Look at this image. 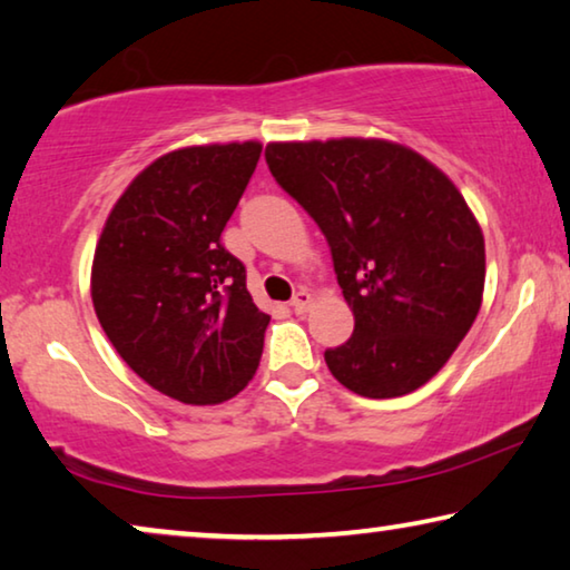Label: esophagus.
Returning <instances> with one entry per match:
<instances>
[{"label":"esophagus","instance_id":"1","mask_svg":"<svg viewBox=\"0 0 570 570\" xmlns=\"http://www.w3.org/2000/svg\"><path fill=\"white\" fill-rule=\"evenodd\" d=\"M311 303H313V297H311V293H308V291H297V293L293 295V301H291L293 311H295L297 315L308 311V308H311Z\"/></svg>","mask_w":570,"mask_h":570}]
</instances>
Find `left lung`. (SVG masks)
<instances>
[{"mask_svg": "<svg viewBox=\"0 0 570 570\" xmlns=\"http://www.w3.org/2000/svg\"><path fill=\"white\" fill-rule=\"evenodd\" d=\"M277 186L326 236L354 334L326 348L356 395L417 390L449 362L484 293V236L445 175L384 139L273 142Z\"/></svg>", "mask_w": 570, "mask_h": 570, "instance_id": "1", "label": "left lung"}]
</instances>
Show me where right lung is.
Masks as SVG:
<instances>
[{
    "mask_svg": "<svg viewBox=\"0 0 570 570\" xmlns=\"http://www.w3.org/2000/svg\"><path fill=\"white\" fill-rule=\"evenodd\" d=\"M259 142L175 150L111 208L91 297L119 356L163 395L216 405L255 376L269 315L222 232L257 168Z\"/></svg>",
    "mask_w": 570,
    "mask_h": 570,
    "instance_id": "right-lung-1",
    "label": "right lung"
}]
</instances>
